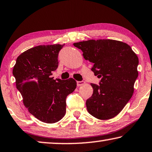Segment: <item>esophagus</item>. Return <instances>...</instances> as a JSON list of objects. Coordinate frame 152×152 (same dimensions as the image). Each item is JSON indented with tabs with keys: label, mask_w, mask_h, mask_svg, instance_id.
Returning <instances> with one entry per match:
<instances>
[{
	"label": "esophagus",
	"mask_w": 152,
	"mask_h": 152,
	"mask_svg": "<svg viewBox=\"0 0 152 152\" xmlns=\"http://www.w3.org/2000/svg\"><path fill=\"white\" fill-rule=\"evenodd\" d=\"M85 81H77V86H83V85H85Z\"/></svg>",
	"instance_id": "obj_1"
}]
</instances>
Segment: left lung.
<instances>
[{
	"label": "left lung",
	"instance_id": "left-lung-1",
	"mask_svg": "<svg viewBox=\"0 0 152 152\" xmlns=\"http://www.w3.org/2000/svg\"><path fill=\"white\" fill-rule=\"evenodd\" d=\"M74 45L82 50L84 58L92 62L91 70L101 78L99 85L91 84L93 93L86 102L87 111L97 119L113 118L134 93L138 57L129 45L118 40H89Z\"/></svg>",
	"mask_w": 152,
	"mask_h": 152
}]
</instances>
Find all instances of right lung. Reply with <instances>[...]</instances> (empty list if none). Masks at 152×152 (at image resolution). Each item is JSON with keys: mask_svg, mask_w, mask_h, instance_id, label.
<instances>
[{"mask_svg": "<svg viewBox=\"0 0 152 152\" xmlns=\"http://www.w3.org/2000/svg\"><path fill=\"white\" fill-rule=\"evenodd\" d=\"M64 45H39L18 56L13 69L16 87L24 106L40 121L52 124L66 114L67 96L76 88L73 78L54 80L51 72L58 67V54Z\"/></svg>", "mask_w": 152, "mask_h": 152, "instance_id": "add662e5", "label": "right lung"}]
</instances>
